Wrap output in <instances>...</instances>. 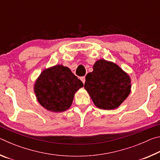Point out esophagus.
Returning a JSON list of instances; mask_svg holds the SVG:
<instances>
[{
	"label": "esophagus",
	"mask_w": 160,
	"mask_h": 160,
	"mask_svg": "<svg viewBox=\"0 0 160 160\" xmlns=\"http://www.w3.org/2000/svg\"><path fill=\"white\" fill-rule=\"evenodd\" d=\"M80 80H81V81H82V82H83V84H85V76L81 77V78H80Z\"/></svg>",
	"instance_id": "obj_1"
}]
</instances>
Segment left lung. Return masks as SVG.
<instances>
[{"label": "left lung", "instance_id": "obj_1", "mask_svg": "<svg viewBox=\"0 0 160 160\" xmlns=\"http://www.w3.org/2000/svg\"><path fill=\"white\" fill-rule=\"evenodd\" d=\"M129 75L118 65L100 59L93 66V71L86 75L85 90L94 105L101 109L118 107L131 92Z\"/></svg>", "mask_w": 160, "mask_h": 160}]
</instances>
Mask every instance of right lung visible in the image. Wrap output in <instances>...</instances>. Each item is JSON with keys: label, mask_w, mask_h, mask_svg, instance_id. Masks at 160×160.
Wrapping results in <instances>:
<instances>
[{"label": "right lung", "mask_w": 160, "mask_h": 160, "mask_svg": "<svg viewBox=\"0 0 160 160\" xmlns=\"http://www.w3.org/2000/svg\"><path fill=\"white\" fill-rule=\"evenodd\" d=\"M83 83L68 68L56 65L43 70L34 83L37 101L46 109L61 112L68 109L75 93Z\"/></svg>", "instance_id": "1"}]
</instances>
